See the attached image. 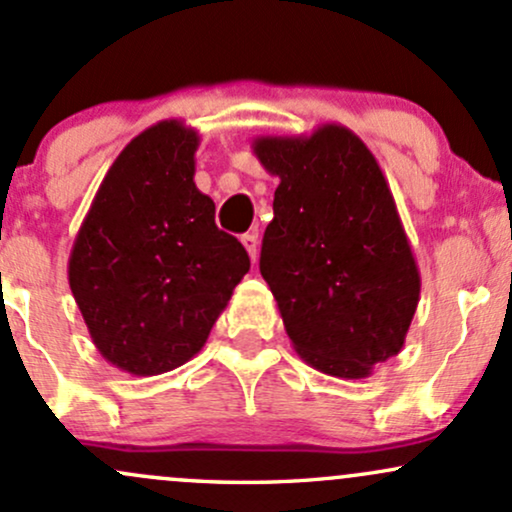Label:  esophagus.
I'll return each instance as SVG.
<instances>
[{
  "mask_svg": "<svg viewBox=\"0 0 512 512\" xmlns=\"http://www.w3.org/2000/svg\"><path fill=\"white\" fill-rule=\"evenodd\" d=\"M243 245H245V250H248V255H250V260L255 262L257 260V255H260V245H257V233H245L243 238Z\"/></svg>",
  "mask_w": 512,
  "mask_h": 512,
  "instance_id": "esophagus-1",
  "label": "esophagus"
}]
</instances>
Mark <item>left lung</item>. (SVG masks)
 I'll use <instances>...</instances> for the list:
<instances>
[{"instance_id": "left-lung-1", "label": "left lung", "mask_w": 512, "mask_h": 512, "mask_svg": "<svg viewBox=\"0 0 512 512\" xmlns=\"http://www.w3.org/2000/svg\"><path fill=\"white\" fill-rule=\"evenodd\" d=\"M252 151L281 180L260 272L293 349L320 373L368 378L402 351L421 293L383 170L334 122L310 137H257Z\"/></svg>"}]
</instances>
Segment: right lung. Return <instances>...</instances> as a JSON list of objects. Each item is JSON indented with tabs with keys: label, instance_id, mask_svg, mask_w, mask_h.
Segmentation results:
<instances>
[{
	"label": "right lung",
	"instance_id": "1",
	"mask_svg": "<svg viewBox=\"0 0 512 512\" xmlns=\"http://www.w3.org/2000/svg\"><path fill=\"white\" fill-rule=\"evenodd\" d=\"M197 146V129L182 120L137 134L103 178L69 255L88 334L125 373H168L199 354L250 269L197 190Z\"/></svg>",
	"mask_w": 512,
	"mask_h": 512
}]
</instances>
